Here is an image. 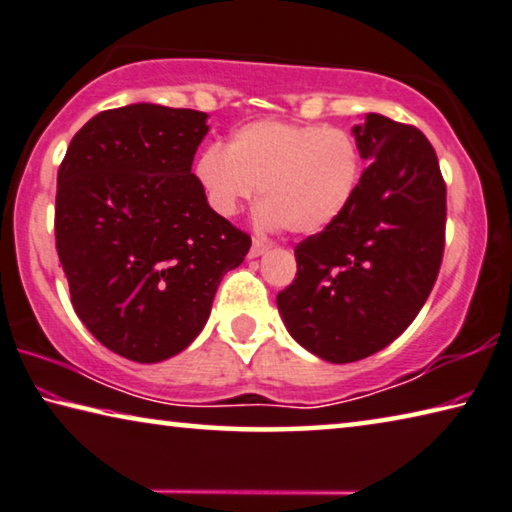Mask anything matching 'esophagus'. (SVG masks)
<instances>
[{
  "mask_svg": "<svg viewBox=\"0 0 512 512\" xmlns=\"http://www.w3.org/2000/svg\"><path fill=\"white\" fill-rule=\"evenodd\" d=\"M267 249H270V242L254 238V242H251V249H249V258H258V256H263Z\"/></svg>",
  "mask_w": 512,
  "mask_h": 512,
  "instance_id": "obj_1",
  "label": "esophagus"
}]
</instances>
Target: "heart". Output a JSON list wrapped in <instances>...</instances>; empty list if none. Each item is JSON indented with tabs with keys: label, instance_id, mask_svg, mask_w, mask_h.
Wrapping results in <instances>:
<instances>
[{
	"label": "heart",
	"instance_id": "obj_1",
	"mask_svg": "<svg viewBox=\"0 0 512 512\" xmlns=\"http://www.w3.org/2000/svg\"><path fill=\"white\" fill-rule=\"evenodd\" d=\"M195 174L215 213L236 215L258 186L267 226L313 236L354 201L363 152L345 129L258 120L233 131L226 149L206 147Z\"/></svg>",
	"mask_w": 512,
	"mask_h": 512
}]
</instances>
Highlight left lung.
I'll return each mask as SVG.
<instances>
[{"mask_svg":"<svg viewBox=\"0 0 512 512\" xmlns=\"http://www.w3.org/2000/svg\"><path fill=\"white\" fill-rule=\"evenodd\" d=\"M354 136L370 167L349 208L295 247L297 276L276 306L301 347L354 363L408 329L438 279L447 186L420 129L367 113Z\"/></svg>","mask_w":512,"mask_h":512,"instance_id":"8db88e82","label":"left lung"}]
</instances>
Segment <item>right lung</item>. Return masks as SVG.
I'll list each match as a JSON object with an SVG mask.
<instances>
[{"instance_id":"right-lung-1","label":"right lung","mask_w":512,"mask_h":512,"mask_svg":"<svg viewBox=\"0 0 512 512\" xmlns=\"http://www.w3.org/2000/svg\"><path fill=\"white\" fill-rule=\"evenodd\" d=\"M206 113L131 104L72 138L56 186V251L72 306L115 354L158 363L186 349L251 238L206 201L192 161Z\"/></svg>"}]
</instances>
